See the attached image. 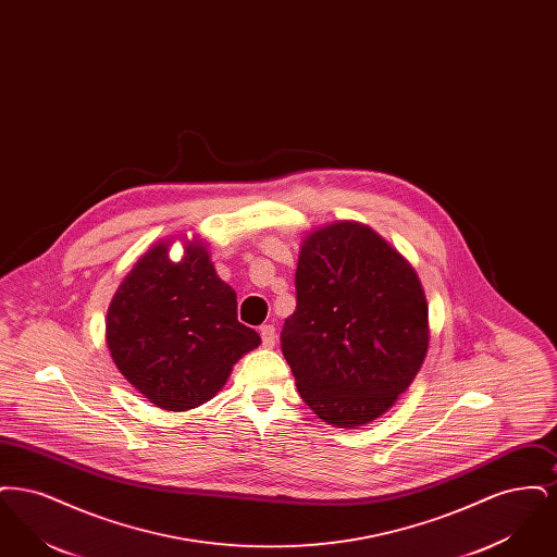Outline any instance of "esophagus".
Wrapping results in <instances>:
<instances>
[{"label":"esophagus","mask_w":557,"mask_h":557,"mask_svg":"<svg viewBox=\"0 0 557 557\" xmlns=\"http://www.w3.org/2000/svg\"><path fill=\"white\" fill-rule=\"evenodd\" d=\"M261 341H263L265 348H273L275 346L277 334H275L273 325H261Z\"/></svg>","instance_id":"obj_1"}]
</instances>
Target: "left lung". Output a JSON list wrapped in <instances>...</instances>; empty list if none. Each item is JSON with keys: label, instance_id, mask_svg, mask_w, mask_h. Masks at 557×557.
I'll use <instances>...</instances> for the list:
<instances>
[{"label": "left lung", "instance_id": "left-lung-1", "mask_svg": "<svg viewBox=\"0 0 557 557\" xmlns=\"http://www.w3.org/2000/svg\"><path fill=\"white\" fill-rule=\"evenodd\" d=\"M428 343L424 288L397 248L359 221L307 234L282 352L323 422L355 428L384 416L416 380Z\"/></svg>", "mask_w": 557, "mask_h": 557}]
</instances>
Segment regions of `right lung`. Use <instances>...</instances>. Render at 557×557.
<instances>
[{
	"label": "right lung",
	"mask_w": 557,
	"mask_h": 557,
	"mask_svg": "<svg viewBox=\"0 0 557 557\" xmlns=\"http://www.w3.org/2000/svg\"><path fill=\"white\" fill-rule=\"evenodd\" d=\"M152 244L114 292L107 345L114 366L150 403L187 411L211 400L261 336L238 321L236 292L214 271L205 239L169 257Z\"/></svg>",
	"instance_id": "obj_1"
}]
</instances>
